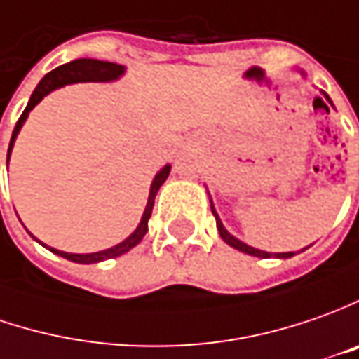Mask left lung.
I'll use <instances>...</instances> for the list:
<instances>
[{"label": "left lung", "instance_id": "obj_1", "mask_svg": "<svg viewBox=\"0 0 359 359\" xmlns=\"http://www.w3.org/2000/svg\"><path fill=\"white\" fill-rule=\"evenodd\" d=\"M304 77H306V73L304 71H300ZM324 97H326L327 101H330V97H327L326 93H324ZM330 105H332V101H330ZM210 210H212V215H215V218H217V229H218V234H220V238L226 242L229 246H232V248H236V250H241V252L244 254H250V256H258V258H292L294 256V252H264V250H258V248H252V246H248V244H244L242 241H238L236 236H232L229 230L224 229V224H222V220H220V217H218L217 208H215V204H212V198H210Z\"/></svg>", "mask_w": 359, "mask_h": 359}]
</instances>
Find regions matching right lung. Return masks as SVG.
I'll return each instance as SVG.
<instances>
[{"label":"right lung","instance_id":"1","mask_svg":"<svg viewBox=\"0 0 359 359\" xmlns=\"http://www.w3.org/2000/svg\"><path fill=\"white\" fill-rule=\"evenodd\" d=\"M125 71H127L125 65H118V63H109V61H99V59H75V61L65 63V65H61V67L53 69L51 73H47L43 79L39 81V85L35 87V91H33L32 97H29V103L25 107V111L21 113L18 125H15V129H13L11 141H9V149H7V165H9V155H11V149H13V144H15L19 130L23 127V123L27 121V117H29L33 107L37 105L43 97H47V95L51 93V91H55V89L65 87V85H73V83H111V81L121 79V77L125 75ZM168 172H170V165H165V167L156 172L155 179L151 182L149 201H147V206H144V212H142L139 226L133 230L125 241L118 242L115 246H111V248L89 254L63 252V250L51 248V246H47V244H43L41 241H37L33 234L32 236L39 242V244H43L45 248H49L53 254L61 256V258H67L71 262H77V264H97V262H103V260H109V258H117L121 254L129 252L130 248H135V246L142 241V236L147 234V230H149V218H151V212H153V204H155L156 192L163 187V182L167 180Z\"/></svg>","mask_w":359,"mask_h":359}]
</instances>
